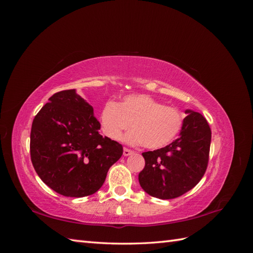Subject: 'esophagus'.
<instances>
[{
	"label": "esophagus",
	"mask_w": 253,
	"mask_h": 253,
	"mask_svg": "<svg viewBox=\"0 0 253 253\" xmlns=\"http://www.w3.org/2000/svg\"><path fill=\"white\" fill-rule=\"evenodd\" d=\"M133 151L132 150H129V149H127V148H125L124 149V155L125 156H128V155H131V154H133Z\"/></svg>",
	"instance_id": "34e87169"
}]
</instances>
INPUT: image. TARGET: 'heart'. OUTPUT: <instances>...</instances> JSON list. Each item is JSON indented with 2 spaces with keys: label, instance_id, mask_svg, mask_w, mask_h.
I'll return each instance as SVG.
<instances>
[{
  "label": "heart",
  "instance_id": "heart-1",
  "mask_svg": "<svg viewBox=\"0 0 253 253\" xmlns=\"http://www.w3.org/2000/svg\"><path fill=\"white\" fill-rule=\"evenodd\" d=\"M102 132L112 140H120L122 134L132 126L126 136L132 144L147 149H159L170 143L183 126V115L176 108L149 95L126 96L120 103L106 102L100 114Z\"/></svg>",
  "mask_w": 253,
  "mask_h": 253
}]
</instances>
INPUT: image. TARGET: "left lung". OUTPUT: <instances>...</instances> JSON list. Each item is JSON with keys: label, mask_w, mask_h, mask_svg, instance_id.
Wrapping results in <instances>:
<instances>
[{"label": "left lung", "mask_w": 253, "mask_h": 253, "mask_svg": "<svg viewBox=\"0 0 253 253\" xmlns=\"http://www.w3.org/2000/svg\"><path fill=\"white\" fill-rule=\"evenodd\" d=\"M180 136L165 148L143 152L145 160L138 179L153 197L172 200L194 188L209 163L211 128L202 114L186 111Z\"/></svg>", "instance_id": "1"}]
</instances>
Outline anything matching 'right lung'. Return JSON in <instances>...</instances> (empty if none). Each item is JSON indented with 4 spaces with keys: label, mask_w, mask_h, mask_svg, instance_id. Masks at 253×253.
I'll list each match as a JSON object with an SVG mask.
<instances>
[{
    "label": "right lung",
    "mask_w": 253,
    "mask_h": 253,
    "mask_svg": "<svg viewBox=\"0 0 253 253\" xmlns=\"http://www.w3.org/2000/svg\"><path fill=\"white\" fill-rule=\"evenodd\" d=\"M30 131V158L37 174L57 193L83 197L100 189L122 145L99 134L93 108L75 89L53 94Z\"/></svg>",
    "instance_id": "right-lung-1"
}]
</instances>
